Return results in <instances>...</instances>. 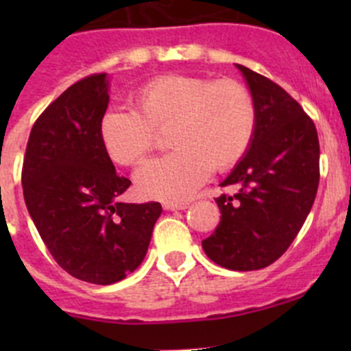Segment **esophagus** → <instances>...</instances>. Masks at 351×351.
<instances>
[{
	"label": "esophagus",
	"mask_w": 351,
	"mask_h": 351,
	"mask_svg": "<svg viewBox=\"0 0 351 351\" xmlns=\"http://www.w3.org/2000/svg\"><path fill=\"white\" fill-rule=\"evenodd\" d=\"M162 207H165L166 210H185L189 205H186V204H176V202H165V204H162Z\"/></svg>",
	"instance_id": "esophagus-1"
}]
</instances>
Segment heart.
Here are the masks:
<instances>
[{
	"instance_id": "heart-1",
	"label": "heart",
	"mask_w": 351,
	"mask_h": 351,
	"mask_svg": "<svg viewBox=\"0 0 351 351\" xmlns=\"http://www.w3.org/2000/svg\"><path fill=\"white\" fill-rule=\"evenodd\" d=\"M137 110H108L100 139L122 166H141L168 132L173 153L136 175L143 197L182 202L214 171L234 168L256 132L258 112L251 91L238 81L166 74L136 93Z\"/></svg>"
}]
</instances>
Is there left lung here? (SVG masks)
Segmentation results:
<instances>
[{
    "label": "left lung",
    "mask_w": 351,
    "mask_h": 351,
    "mask_svg": "<svg viewBox=\"0 0 351 351\" xmlns=\"http://www.w3.org/2000/svg\"><path fill=\"white\" fill-rule=\"evenodd\" d=\"M258 112L253 143L215 198L221 222L202 241L229 270H260L277 261L299 234L319 185V139L313 119L277 83L239 66Z\"/></svg>",
    "instance_id": "obj_1"
}]
</instances>
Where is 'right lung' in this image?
<instances>
[{"label":"right lung","instance_id":"add662e5","mask_svg":"<svg viewBox=\"0 0 351 351\" xmlns=\"http://www.w3.org/2000/svg\"><path fill=\"white\" fill-rule=\"evenodd\" d=\"M107 74L83 77L35 120L23 158L28 214L59 267L83 282L110 285L147 253L159 202L123 204L130 180L115 173L100 139Z\"/></svg>","mask_w":351,"mask_h":351}]
</instances>
